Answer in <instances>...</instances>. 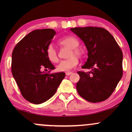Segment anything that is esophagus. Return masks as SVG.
I'll return each mask as SVG.
<instances>
[{
    "mask_svg": "<svg viewBox=\"0 0 132 132\" xmlns=\"http://www.w3.org/2000/svg\"><path fill=\"white\" fill-rule=\"evenodd\" d=\"M65 74H66V76H69L71 75V74H72V72H66Z\"/></svg>",
    "mask_w": 132,
    "mask_h": 132,
    "instance_id": "1",
    "label": "esophagus"
}]
</instances>
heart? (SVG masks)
<instances>
[{"mask_svg":"<svg viewBox=\"0 0 132 132\" xmlns=\"http://www.w3.org/2000/svg\"><path fill=\"white\" fill-rule=\"evenodd\" d=\"M59 43L62 46L69 47L71 48L69 56L67 60H63L57 65V69L59 71H69L77 66L79 63L78 57L82 54V51L78 47L79 42L76 38L72 36H68L59 41ZM46 54L48 60L53 63H56L58 61V57L56 50L53 45H50L46 50Z\"/></svg>","mask_w":132,"mask_h":132,"instance_id":"b5f03b06","label":"heart"}]
</instances>
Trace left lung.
Segmentation results:
<instances>
[{
    "label": "left lung",
    "instance_id": "left-lung-1",
    "mask_svg": "<svg viewBox=\"0 0 132 132\" xmlns=\"http://www.w3.org/2000/svg\"><path fill=\"white\" fill-rule=\"evenodd\" d=\"M81 40L88 51L83 69L78 71L79 81L76 89L80 96L96 103L108 99L116 89L123 75V53L116 40L107 30L101 27L70 28Z\"/></svg>",
    "mask_w": 132,
    "mask_h": 132
}]
</instances>
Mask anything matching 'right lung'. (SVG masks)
Masks as SVG:
<instances>
[{
    "label": "right lung",
    "instance_id": "right-lung-1",
    "mask_svg": "<svg viewBox=\"0 0 132 132\" xmlns=\"http://www.w3.org/2000/svg\"><path fill=\"white\" fill-rule=\"evenodd\" d=\"M55 35L56 31L51 28L33 30L20 41L13 50V77L22 96L33 104H42L50 99L65 77L63 72L49 74L42 71V68L55 69L46 54Z\"/></svg>",
    "mask_w": 132,
    "mask_h": 132
}]
</instances>
